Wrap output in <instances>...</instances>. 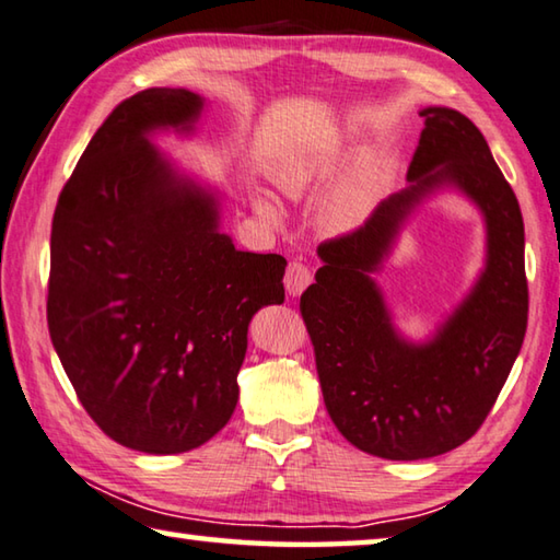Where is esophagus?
Returning <instances> with one entry per match:
<instances>
[{
  "label": "esophagus",
  "mask_w": 560,
  "mask_h": 560,
  "mask_svg": "<svg viewBox=\"0 0 560 560\" xmlns=\"http://www.w3.org/2000/svg\"><path fill=\"white\" fill-rule=\"evenodd\" d=\"M313 282V272H310L307 265L302 262H290L285 272V290L290 298H300L305 288Z\"/></svg>",
  "instance_id": "1"
}]
</instances>
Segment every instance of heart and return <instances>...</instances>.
<instances>
[{"instance_id": "b5f03b06", "label": "heart", "mask_w": 560, "mask_h": 560, "mask_svg": "<svg viewBox=\"0 0 560 560\" xmlns=\"http://www.w3.org/2000/svg\"><path fill=\"white\" fill-rule=\"evenodd\" d=\"M325 173V159L319 149L307 143H298L292 149L282 151L272 163V180L288 198H302L317 186V180ZM384 180H387V159L380 149L366 145L354 155V163L342 188L329 203V223L337 231H354L364 225L374 208L380 206L384 194ZM255 206L262 215L275 218L278 210L265 196H258Z\"/></svg>"}]
</instances>
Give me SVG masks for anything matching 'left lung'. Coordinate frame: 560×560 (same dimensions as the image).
Here are the masks:
<instances>
[{"label":"left lung","mask_w":560,"mask_h":560,"mask_svg":"<svg viewBox=\"0 0 560 560\" xmlns=\"http://www.w3.org/2000/svg\"><path fill=\"white\" fill-rule=\"evenodd\" d=\"M407 188L340 241L317 247L323 268L300 298L329 419L347 442L392 462L446 454L471 439L521 352L528 319L524 218L489 143L469 118L427 106ZM442 192L485 220V268L421 341L396 327L373 280L418 210Z\"/></svg>","instance_id":"8db88e82"}]
</instances>
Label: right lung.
Listing matches in <instances>:
<instances>
[{"mask_svg":"<svg viewBox=\"0 0 560 560\" xmlns=\"http://www.w3.org/2000/svg\"><path fill=\"white\" fill-rule=\"evenodd\" d=\"M208 101L155 86L89 141L51 223V345L89 417L128 448L183 454L228 424L247 327L285 300L288 260L237 250L223 190L155 139H194Z\"/></svg>","mask_w":560,"mask_h":560,"instance_id":"1","label":"right lung"}]
</instances>
